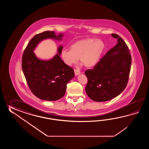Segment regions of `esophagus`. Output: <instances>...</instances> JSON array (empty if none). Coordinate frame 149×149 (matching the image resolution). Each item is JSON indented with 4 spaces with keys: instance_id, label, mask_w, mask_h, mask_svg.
I'll use <instances>...</instances> for the list:
<instances>
[{
    "instance_id": "obj_1",
    "label": "esophagus",
    "mask_w": 149,
    "mask_h": 149,
    "mask_svg": "<svg viewBox=\"0 0 149 149\" xmlns=\"http://www.w3.org/2000/svg\"><path fill=\"white\" fill-rule=\"evenodd\" d=\"M74 74H75L76 76H78V75H79V74H80V72L79 70H74Z\"/></svg>"
}]
</instances>
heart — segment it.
Returning <instances> with one entry per match:
<instances>
[{
	"label": "heart",
	"instance_id": "obj_1",
	"mask_svg": "<svg viewBox=\"0 0 149 149\" xmlns=\"http://www.w3.org/2000/svg\"><path fill=\"white\" fill-rule=\"evenodd\" d=\"M104 42L100 39L87 38L74 42L70 50L63 49L61 56L64 63L72 66L80 61L86 67H94L98 62L104 50Z\"/></svg>",
	"mask_w": 149,
	"mask_h": 149
}]
</instances>
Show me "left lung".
I'll return each mask as SVG.
<instances>
[{"label": "left lung", "mask_w": 149, "mask_h": 149, "mask_svg": "<svg viewBox=\"0 0 149 149\" xmlns=\"http://www.w3.org/2000/svg\"><path fill=\"white\" fill-rule=\"evenodd\" d=\"M117 44L108 51L93 69L86 70L88 79L85 91L94 101L111 100L126 88L132 63L130 51L123 39L117 34Z\"/></svg>", "instance_id": "obj_1"}]
</instances>
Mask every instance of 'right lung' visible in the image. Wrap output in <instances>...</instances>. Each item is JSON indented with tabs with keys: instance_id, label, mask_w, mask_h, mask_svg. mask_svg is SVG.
<instances>
[{
	"instance_id": "1",
	"label": "right lung",
	"mask_w": 149,
	"mask_h": 149,
	"mask_svg": "<svg viewBox=\"0 0 149 149\" xmlns=\"http://www.w3.org/2000/svg\"><path fill=\"white\" fill-rule=\"evenodd\" d=\"M63 35L54 31H45L35 36L24 51L22 68L29 88L41 100L49 101L62 98L66 92L67 85L74 77L73 69L62 60V45L57 48V54L51 59L44 60L36 56L34 50L39 43L47 39L61 41Z\"/></svg>"
}]
</instances>
